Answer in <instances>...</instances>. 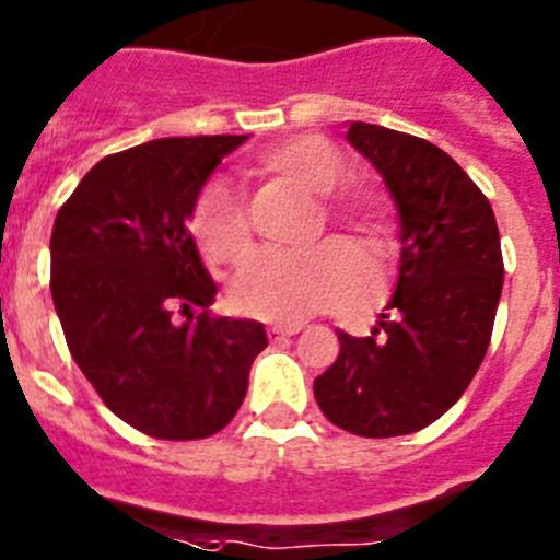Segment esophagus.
Instances as JSON below:
<instances>
[{
    "label": "esophagus",
    "mask_w": 560,
    "mask_h": 560,
    "mask_svg": "<svg viewBox=\"0 0 560 560\" xmlns=\"http://www.w3.org/2000/svg\"><path fill=\"white\" fill-rule=\"evenodd\" d=\"M301 327L299 324H273V327L267 329L270 340H281V338H290V335H299Z\"/></svg>",
    "instance_id": "34e87169"
}]
</instances>
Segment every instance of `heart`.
<instances>
[{"instance_id":"heart-1","label":"heart","mask_w":560,"mask_h":560,"mask_svg":"<svg viewBox=\"0 0 560 560\" xmlns=\"http://www.w3.org/2000/svg\"><path fill=\"white\" fill-rule=\"evenodd\" d=\"M261 165L295 183L299 188L318 197H327L347 177V163L340 152L320 135H293L261 152ZM329 213L340 225L383 240L388 220V206L381 194L347 191L329 202ZM194 236L217 265H233L250 253L253 233L250 217L242 191L228 179H213L202 188L194 208ZM354 261L340 245L315 247L310 253L265 250L247 261L233 279V307L250 318L299 324L318 310L338 307L347 299V281ZM369 279H354V290L363 293ZM383 284L358 295L347 304L349 313H369L381 301Z\"/></svg>"}]
</instances>
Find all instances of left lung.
<instances>
[{"label":"left lung","instance_id":"obj_1","mask_svg":"<svg viewBox=\"0 0 560 560\" xmlns=\"http://www.w3.org/2000/svg\"><path fill=\"white\" fill-rule=\"evenodd\" d=\"M349 143L374 165L400 220V267L369 338L340 352L313 392L358 436H402L440 420L482 366L502 299V242L488 197L440 145L352 120Z\"/></svg>","mask_w":560,"mask_h":560}]
</instances>
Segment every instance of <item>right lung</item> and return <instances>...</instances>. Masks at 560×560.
I'll return each mask as SVG.
<instances>
[{"label": "right lung", "instance_id": "add662e5", "mask_svg": "<svg viewBox=\"0 0 560 560\" xmlns=\"http://www.w3.org/2000/svg\"><path fill=\"white\" fill-rule=\"evenodd\" d=\"M245 140L163 138L109 154L52 225L50 293L72 361L112 415L158 440L222 431L267 347L259 320L192 318L217 284L188 222L206 179Z\"/></svg>", "mask_w": 560, "mask_h": 560}]
</instances>
